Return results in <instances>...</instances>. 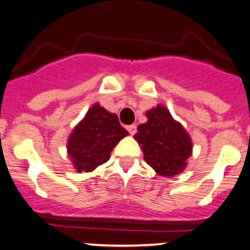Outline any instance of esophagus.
Wrapping results in <instances>:
<instances>
[{"mask_svg":"<svg viewBox=\"0 0 250 250\" xmlns=\"http://www.w3.org/2000/svg\"><path fill=\"white\" fill-rule=\"evenodd\" d=\"M127 129H128V132H129L130 134H134V133H136V130H137V125H127Z\"/></svg>","mask_w":250,"mask_h":250,"instance_id":"1","label":"esophagus"}]
</instances>
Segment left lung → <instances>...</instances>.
Returning a JSON list of instances; mask_svg holds the SVG:
<instances>
[{
  "label": "left lung",
  "mask_w": 250,
  "mask_h": 250,
  "mask_svg": "<svg viewBox=\"0 0 250 250\" xmlns=\"http://www.w3.org/2000/svg\"><path fill=\"white\" fill-rule=\"evenodd\" d=\"M147 122L138 125L134 139L141 145L143 156L157 174L174 177L187 167L192 156V139L181 123L173 120L164 105L146 113Z\"/></svg>",
  "instance_id": "left-lung-1"
}]
</instances>
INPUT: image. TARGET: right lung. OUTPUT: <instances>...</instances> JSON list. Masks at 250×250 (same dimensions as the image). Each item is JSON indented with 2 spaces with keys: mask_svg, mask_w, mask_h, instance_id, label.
<instances>
[{
  "mask_svg": "<svg viewBox=\"0 0 250 250\" xmlns=\"http://www.w3.org/2000/svg\"><path fill=\"white\" fill-rule=\"evenodd\" d=\"M125 136L128 132L121 125L118 117L94 103L67 142V152L75 169L92 172L105 163L112 149Z\"/></svg>",
  "mask_w": 250,
  "mask_h": 250,
  "instance_id": "obj_1",
  "label": "right lung"
}]
</instances>
